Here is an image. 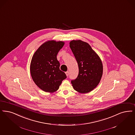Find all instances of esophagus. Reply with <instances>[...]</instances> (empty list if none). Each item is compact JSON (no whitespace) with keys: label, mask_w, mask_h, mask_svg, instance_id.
<instances>
[{"label":"esophagus","mask_w":135,"mask_h":135,"mask_svg":"<svg viewBox=\"0 0 135 135\" xmlns=\"http://www.w3.org/2000/svg\"><path fill=\"white\" fill-rule=\"evenodd\" d=\"M65 73H66V75L68 76L69 75V71H67V72H65Z\"/></svg>","instance_id":"34e87169"}]
</instances>
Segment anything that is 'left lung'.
Returning <instances> with one entry per match:
<instances>
[{
    "label": "left lung",
    "mask_w": 135,
    "mask_h": 135,
    "mask_svg": "<svg viewBox=\"0 0 135 135\" xmlns=\"http://www.w3.org/2000/svg\"><path fill=\"white\" fill-rule=\"evenodd\" d=\"M70 47L77 62L79 73L77 78L71 80L76 91L88 93L97 86L103 75L102 61L91 46L81 40H73Z\"/></svg>",
    "instance_id": "1"
}]
</instances>
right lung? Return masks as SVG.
<instances>
[{"mask_svg":"<svg viewBox=\"0 0 135 135\" xmlns=\"http://www.w3.org/2000/svg\"><path fill=\"white\" fill-rule=\"evenodd\" d=\"M63 42L49 41L42 45L32 56L30 71L32 80L44 91H57L62 81L67 78L60 70L57 55L63 47Z\"/></svg>","mask_w":135,"mask_h":135,"instance_id":"add662e5","label":"right lung"}]
</instances>
